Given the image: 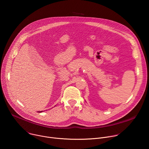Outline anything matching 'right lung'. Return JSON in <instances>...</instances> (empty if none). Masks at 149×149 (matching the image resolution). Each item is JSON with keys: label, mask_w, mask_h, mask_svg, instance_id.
I'll return each instance as SVG.
<instances>
[{"label": "right lung", "mask_w": 149, "mask_h": 149, "mask_svg": "<svg viewBox=\"0 0 149 149\" xmlns=\"http://www.w3.org/2000/svg\"><path fill=\"white\" fill-rule=\"evenodd\" d=\"M39 113H41V112H42V111H39Z\"/></svg>", "instance_id": "obj_1"}]
</instances>
